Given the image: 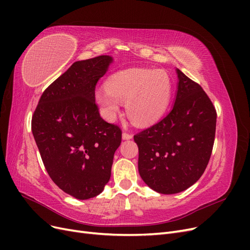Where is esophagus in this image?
I'll return each instance as SVG.
<instances>
[{
	"label": "esophagus",
	"instance_id": "34e87169",
	"mask_svg": "<svg viewBox=\"0 0 250 250\" xmlns=\"http://www.w3.org/2000/svg\"><path fill=\"white\" fill-rule=\"evenodd\" d=\"M122 138H123V140H130V139H132V134L127 133V132H123Z\"/></svg>",
	"mask_w": 250,
	"mask_h": 250
}]
</instances>
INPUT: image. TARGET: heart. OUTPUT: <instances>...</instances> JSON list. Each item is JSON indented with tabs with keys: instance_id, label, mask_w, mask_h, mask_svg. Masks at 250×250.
<instances>
[{
	"instance_id": "1",
	"label": "heart",
	"mask_w": 250,
	"mask_h": 250,
	"mask_svg": "<svg viewBox=\"0 0 250 250\" xmlns=\"http://www.w3.org/2000/svg\"><path fill=\"white\" fill-rule=\"evenodd\" d=\"M172 93L171 78L162 70L130 69L121 71L96 92L103 117L115 120L120 103L125 102L126 115L138 126L156 123L167 109Z\"/></svg>"
}]
</instances>
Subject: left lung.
I'll list each match as a JSON object with an SVG mask.
<instances>
[{"mask_svg":"<svg viewBox=\"0 0 250 250\" xmlns=\"http://www.w3.org/2000/svg\"><path fill=\"white\" fill-rule=\"evenodd\" d=\"M178 86L171 111L133 137L139 172L161 194L187 190L206 170L213 150L217 112L202 87L176 70Z\"/></svg>","mask_w":250,"mask_h":250,"instance_id":"left-lung-1","label":"left lung"}]
</instances>
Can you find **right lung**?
<instances>
[{
	"mask_svg": "<svg viewBox=\"0 0 250 250\" xmlns=\"http://www.w3.org/2000/svg\"><path fill=\"white\" fill-rule=\"evenodd\" d=\"M112 58L74 62L44 89L32 116V133L49 176L63 192L84 200L108 183L120 127L105 122L95 101L97 82Z\"/></svg>",
	"mask_w": 250,
	"mask_h": 250,
	"instance_id": "1",
	"label": "right lung"
}]
</instances>
